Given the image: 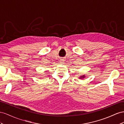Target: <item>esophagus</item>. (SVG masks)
Returning a JSON list of instances; mask_svg holds the SVG:
<instances>
[{
    "instance_id": "obj_1",
    "label": "esophagus",
    "mask_w": 124,
    "mask_h": 124,
    "mask_svg": "<svg viewBox=\"0 0 124 124\" xmlns=\"http://www.w3.org/2000/svg\"><path fill=\"white\" fill-rule=\"evenodd\" d=\"M60 63H61L62 64H63V63H64V60L61 59L60 60Z\"/></svg>"
}]
</instances>
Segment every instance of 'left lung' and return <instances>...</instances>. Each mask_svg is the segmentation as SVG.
<instances>
[{
	"label": "left lung",
	"instance_id": "left-lung-1",
	"mask_svg": "<svg viewBox=\"0 0 124 124\" xmlns=\"http://www.w3.org/2000/svg\"><path fill=\"white\" fill-rule=\"evenodd\" d=\"M82 77H83V78H84V76H81Z\"/></svg>",
	"mask_w": 124,
	"mask_h": 124
}]
</instances>
